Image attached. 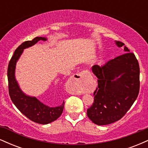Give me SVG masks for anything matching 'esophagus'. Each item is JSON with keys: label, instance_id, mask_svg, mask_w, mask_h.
Instances as JSON below:
<instances>
[{"label": "esophagus", "instance_id": "34e87169", "mask_svg": "<svg viewBox=\"0 0 148 148\" xmlns=\"http://www.w3.org/2000/svg\"><path fill=\"white\" fill-rule=\"evenodd\" d=\"M90 74V72H88V70H84L82 72L78 73L74 75V79L75 81H74V83H75L76 86H78V87H80L81 86H82L83 84H84V79H86L87 76ZM81 92H76V93H81Z\"/></svg>", "mask_w": 148, "mask_h": 148}]
</instances>
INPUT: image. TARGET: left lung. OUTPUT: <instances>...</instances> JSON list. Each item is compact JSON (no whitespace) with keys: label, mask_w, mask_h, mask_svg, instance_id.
<instances>
[{"label":"left lung","mask_w":148,"mask_h":148,"mask_svg":"<svg viewBox=\"0 0 148 148\" xmlns=\"http://www.w3.org/2000/svg\"><path fill=\"white\" fill-rule=\"evenodd\" d=\"M118 47L125 44L115 41ZM125 53L108 61L104 65L92 67L97 77L94 102L87 115L93 123L106 125L120 120L132 106L139 93L140 68L133 53L125 47Z\"/></svg>","instance_id":"left-lung-1"}]
</instances>
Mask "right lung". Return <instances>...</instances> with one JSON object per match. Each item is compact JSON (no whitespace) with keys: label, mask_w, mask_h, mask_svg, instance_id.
I'll return each instance as SVG.
<instances>
[{"label":"right lung","mask_w":148,"mask_h":148,"mask_svg":"<svg viewBox=\"0 0 148 148\" xmlns=\"http://www.w3.org/2000/svg\"><path fill=\"white\" fill-rule=\"evenodd\" d=\"M40 40H47L45 37H37L31 41H25L21 44L15 51L10 60L8 68V79L9 95L12 101L16 108L28 119L36 123L47 125L55 121L62 114L64 106L63 101L60 106L49 107L40 102L35 97H30L25 95L18 86L15 79V68L23 49L32 47ZM58 84L57 87H60Z\"/></svg>","instance_id":"1"}]
</instances>
